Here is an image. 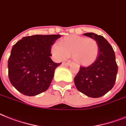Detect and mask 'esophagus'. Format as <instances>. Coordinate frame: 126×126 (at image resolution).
<instances>
[{
    "label": "esophagus",
    "mask_w": 126,
    "mask_h": 126,
    "mask_svg": "<svg viewBox=\"0 0 126 126\" xmlns=\"http://www.w3.org/2000/svg\"><path fill=\"white\" fill-rule=\"evenodd\" d=\"M62 65H65V66H68V65H70V62H67V63H65V62H64V63H62Z\"/></svg>",
    "instance_id": "esophagus-1"
}]
</instances>
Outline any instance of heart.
Instances as JSON below:
<instances>
[{
  "label": "heart",
  "mask_w": 126,
  "mask_h": 126,
  "mask_svg": "<svg viewBox=\"0 0 126 126\" xmlns=\"http://www.w3.org/2000/svg\"><path fill=\"white\" fill-rule=\"evenodd\" d=\"M99 50L96 40L76 35L65 36L60 44L54 43L51 47V53L56 60H66L72 54L74 61L83 66H89L94 63Z\"/></svg>",
  "instance_id": "b5f03b06"
}]
</instances>
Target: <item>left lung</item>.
Segmentation results:
<instances>
[{"instance_id": "1", "label": "left lung", "mask_w": 126, "mask_h": 126, "mask_svg": "<svg viewBox=\"0 0 126 126\" xmlns=\"http://www.w3.org/2000/svg\"><path fill=\"white\" fill-rule=\"evenodd\" d=\"M99 45V54L94 63L87 67L80 66L74 78V83L79 92L91 98H99L112 89L115 83L118 66L113 47L102 35L85 33Z\"/></svg>"}]
</instances>
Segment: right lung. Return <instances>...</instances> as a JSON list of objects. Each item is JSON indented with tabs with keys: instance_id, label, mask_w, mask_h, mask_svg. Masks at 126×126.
Instances as JSON below:
<instances>
[{
	"instance_id": "1",
	"label": "right lung",
	"mask_w": 126,
	"mask_h": 126,
	"mask_svg": "<svg viewBox=\"0 0 126 126\" xmlns=\"http://www.w3.org/2000/svg\"><path fill=\"white\" fill-rule=\"evenodd\" d=\"M61 35L22 37L13 46L8 60L10 82L23 94L33 96L46 91L61 64L51 60V47Z\"/></svg>"
}]
</instances>
